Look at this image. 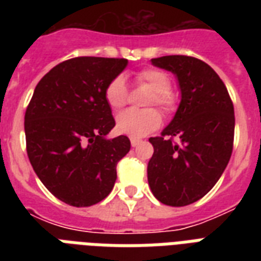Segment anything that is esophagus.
Listing matches in <instances>:
<instances>
[{
  "label": "esophagus",
  "instance_id": "obj_1",
  "mask_svg": "<svg viewBox=\"0 0 261 261\" xmlns=\"http://www.w3.org/2000/svg\"><path fill=\"white\" fill-rule=\"evenodd\" d=\"M141 143V141L139 139H135V138H131V146L133 147H137Z\"/></svg>",
  "mask_w": 261,
  "mask_h": 261
}]
</instances>
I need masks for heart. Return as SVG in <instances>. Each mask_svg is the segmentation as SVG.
Here are the masks:
<instances>
[{"instance_id":"1","label":"heart","mask_w":261,"mask_h":261,"mask_svg":"<svg viewBox=\"0 0 261 261\" xmlns=\"http://www.w3.org/2000/svg\"><path fill=\"white\" fill-rule=\"evenodd\" d=\"M137 83L146 85L149 89L153 90L150 97L147 98V106H157L164 114H171L176 108V94L172 92L171 80L167 73L159 69H143L135 75ZM107 104L112 111H120L127 104L128 100V90L123 77H115L107 85L106 92ZM161 124V115L154 108L137 111L128 110L123 112L116 119V130L120 134L128 135L130 138H142L145 135L150 134L151 131L159 128Z\"/></svg>"}]
</instances>
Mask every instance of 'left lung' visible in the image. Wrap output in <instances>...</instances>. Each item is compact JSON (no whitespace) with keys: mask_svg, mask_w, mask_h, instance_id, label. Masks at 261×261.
I'll use <instances>...</instances> for the list:
<instances>
[{"mask_svg":"<svg viewBox=\"0 0 261 261\" xmlns=\"http://www.w3.org/2000/svg\"><path fill=\"white\" fill-rule=\"evenodd\" d=\"M151 63L176 75L181 101L161 135L149 139L147 181L161 203L187 206L215 186L230 160L234 108L222 80L200 59L167 55Z\"/></svg>","mask_w":261,"mask_h":261,"instance_id":"left-lung-1","label":"left lung"}]
</instances>
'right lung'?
Returning <instances> with one entry per match:
<instances>
[{
  "label": "right lung",
  "mask_w": 261,
  "mask_h": 261,
  "mask_svg": "<svg viewBox=\"0 0 261 261\" xmlns=\"http://www.w3.org/2000/svg\"><path fill=\"white\" fill-rule=\"evenodd\" d=\"M128 61L77 57L53 67L35 88L24 118L30 163L47 190L74 207L101 202L114 188L116 165L130 151L115 127L106 92Z\"/></svg>",
  "instance_id": "1"
}]
</instances>
